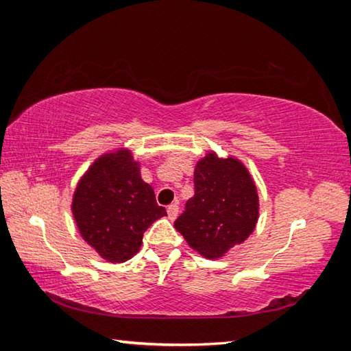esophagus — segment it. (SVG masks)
Listing matches in <instances>:
<instances>
[{
    "mask_svg": "<svg viewBox=\"0 0 351 351\" xmlns=\"http://www.w3.org/2000/svg\"><path fill=\"white\" fill-rule=\"evenodd\" d=\"M178 212H180V206H178V203H173L167 207V213H169V218L171 219V221H173V219L178 217Z\"/></svg>",
    "mask_w": 351,
    "mask_h": 351,
    "instance_id": "34e87169",
    "label": "esophagus"
}]
</instances>
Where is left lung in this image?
<instances>
[{
    "label": "left lung",
    "mask_w": 351,
    "mask_h": 351,
    "mask_svg": "<svg viewBox=\"0 0 351 351\" xmlns=\"http://www.w3.org/2000/svg\"><path fill=\"white\" fill-rule=\"evenodd\" d=\"M195 195L175 228L189 246L209 260L221 258L254 232L258 195L247 169L237 158L207 153L193 173Z\"/></svg>",
    "instance_id": "obj_1"
}]
</instances>
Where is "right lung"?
<instances>
[{
	"label": "right lung",
	"mask_w": 351,
	"mask_h": 351,
	"mask_svg": "<svg viewBox=\"0 0 351 351\" xmlns=\"http://www.w3.org/2000/svg\"><path fill=\"white\" fill-rule=\"evenodd\" d=\"M71 209L83 240L110 263L132 258L145 230L167 215L127 148L93 162L77 184Z\"/></svg>",
	"instance_id": "obj_1"
}]
</instances>
